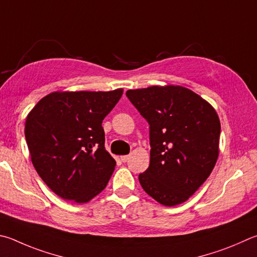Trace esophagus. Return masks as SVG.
Listing matches in <instances>:
<instances>
[{
  "label": "esophagus",
  "mask_w": 257,
  "mask_h": 257,
  "mask_svg": "<svg viewBox=\"0 0 257 257\" xmlns=\"http://www.w3.org/2000/svg\"><path fill=\"white\" fill-rule=\"evenodd\" d=\"M128 160H129V156L128 155H124V156H121L120 157V161L123 162V163H125Z\"/></svg>",
  "instance_id": "obj_1"
}]
</instances>
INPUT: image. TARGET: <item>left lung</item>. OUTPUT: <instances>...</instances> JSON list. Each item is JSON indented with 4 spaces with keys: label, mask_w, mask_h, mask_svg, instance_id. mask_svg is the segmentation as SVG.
Here are the masks:
<instances>
[{
    "label": "left lung",
    "mask_w": 257,
    "mask_h": 257,
    "mask_svg": "<svg viewBox=\"0 0 257 257\" xmlns=\"http://www.w3.org/2000/svg\"><path fill=\"white\" fill-rule=\"evenodd\" d=\"M149 124L151 163L139 182L167 207L185 202L219 155L220 121L211 105L183 86H151L125 93Z\"/></svg>",
    "instance_id": "1"
}]
</instances>
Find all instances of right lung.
<instances>
[{
    "instance_id": "obj_1",
    "label": "right lung",
    "mask_w": 257,
    "mask_h": 257,
    "mask_svg": "<svg viewBox=\"0 0 257 257\" xmlns=\"http://www.w3.org/2000/svg\"><path fill=\"white\" fill-rule=\"evenodd\" d=\"M123 90L54 92L43 97L26 120L31 162L60 198L90 201L108 184L115 161L105 151L102 121Z\"/></svg>"
}]
</instances>
